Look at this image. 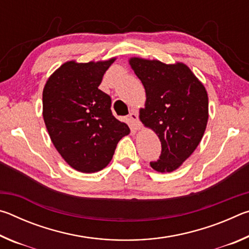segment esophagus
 I'll return each instance as SVG.
<instances>
[{
	"mask_svg": "<svg viewBox=\"0 0 249 249\" xmlns=\"http://www.w3.org/2000/svg\"><path fill=\"white\" fill-rule=\"evenodd\" d=\"M128 117H129V120L132 121V123L134 124L135 128H136V129H141L142 123H141V121H140V117H138L137 112H136V111H132V112L129 113Z\"/></svg>",
	"mask_w": 249,
	"mask_h": 249,
	"instance_id": "1",
	"label": "esophagus"
}]
</instances>
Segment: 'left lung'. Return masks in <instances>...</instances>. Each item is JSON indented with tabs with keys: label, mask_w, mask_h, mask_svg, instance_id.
Here are the masks:
<instances>
[{
	"label": "left lung",
	"mask_w": 249,
	"mask_h": 249,
	"mask_svg": "<svg viewBox=\"0 0 249 249\" xmlns=\"http://www.w3.org/2000/svg\"><path fill=\"white\" fill-rule=\"evenodd\" d=\"M134 72L146 91L141 121L161 142L159 159L150 161L158 172H171L190 157L203 137L209 119L205 88L183 64L132 58Z\"/></svg>",
	"instance_id": "left-lung-1"
}]
</instances>
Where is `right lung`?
Listing matches in <instances>:
<instances>
[{"mask_svg":"<svg viewBox=\"0 0 249 249\" xmlns=\"http://www.w3.org/2000/svg\"><path fill=\"white\" fill-rule=\"evenodd\" d=\"M115 59L69 61L50 75L43 91V116L53 144L73 169L91 174L108 165L128 126L111 111V96L99 89Z\"/></svg>","mask_w":249,"mask_h":249,"instance_id":"right-lung-1","label":"right lung"}]
</instances>
